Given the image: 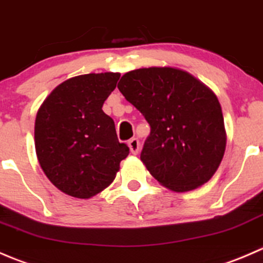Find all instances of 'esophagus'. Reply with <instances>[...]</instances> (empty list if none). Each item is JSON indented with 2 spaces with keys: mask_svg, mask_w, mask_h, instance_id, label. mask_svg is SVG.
I'll return each mask as SVG.
<instances>
[{
  "mask_svg": "<svg viewBox=\"0 0 263 263\" xmlns=\"http://www.w3.org/2000/svg\"><path fill=\"white\" fill-rule=\"evenodd\" d=\"M128 145L129 148H130V152L133 155H137V153L139 152L140 144H139V140H138L137 138H132V139L128 142Z\"/></svg>",
  "mask_w": 263,
  "mask_h": 263,
  "instance_id": "obj_1",
  "label": "esophagus"
}]
</instances>
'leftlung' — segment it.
I'll list each match as a JSON object with an SVG mask.
<instances>
[{
    "mask_svg": "<svg viewBox=\"0 0 263 263\" xmlns=\"http://www.w3.org/2000/svg\"><path fill=\"white\" fill-rule=\"evenodd\" d=\"M118 88L149 124L140 160L158 183L180 193L214 176L226 133L220 102L209 87L184 70L148 67L124 74Z\"/></svg>",
    "mask_w": 263,
    "mask_h": 263,
    "instance_id": "obj_1",
    "label": "left lung"
}]
</instances>
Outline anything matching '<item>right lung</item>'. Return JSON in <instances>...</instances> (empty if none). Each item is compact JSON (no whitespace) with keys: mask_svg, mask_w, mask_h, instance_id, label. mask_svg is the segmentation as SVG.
<instances>
[{"mask_svg":"<svg viewBox=\"0 0 263 263\" xmlns=\"http://www.w3.org/2000/svg\"><path fill=\"white\" fill-rule=\"evenodd\" d=\"M119 72L85 74L65 80L44 100L35 118L38 161L65 194L88 199L107 188L129 155L115 123L102 110Z\"/></svg>","mask_w":263,"mask_h":263,"instance_id":"obj_1","label":"right lung"}]
</instances>
